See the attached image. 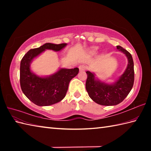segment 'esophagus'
Segmentation results:
<instances>
[{"label":"esophagus","instance_id":"esophagus-1","mask_svg":"<svg viewBox=\"0 0 151 151\" xmlns=\"http://www.w3.org/2000/svg\"><path fill=\"white\" fill-rule=\"evenodd\" d=\"M79 69L81 71H84V70L86 69V67L84 65H81L79 66Z\"/></svg>","mask_w":151,"mask_h":151}]
</instances>
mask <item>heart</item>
<instances>
[{"instance_id": "heart-1", "label": "heart", "mask_w": 151, "mask_h": 151, "mask_svg": "<svg viewBox=\"0 0 151 151\" xmlns=\"http://www.w3.org/2000/svg\"><path fill=\"white\" fill-rule=\"evenodd\" d=\"M97 47H92L91 49V52H93V53H94V52H96V51H97Z\"/></svg>"}]
</instances>
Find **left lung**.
Instances as JSON below:
<instances>
[{
	"label": "left lung",
	"mask_w": 151,
	"mask_h": 151,
	"mask_svg": "<svg viewBox=\"0 0 151 151\" xmlns=\"http://www.w3.org/2000/svg\"><path fill=\"white\" fill-rule=\"evenodd\" d=\"M117 49L125 54L128 65L124 72L113 84H108L95 77V74L86 71L88 75L86 88L93 101L102 106H114L121 103L129 95L134 81V62L130 53L121 46Z\"/></svg>",
	"instance_id": "8db88e82"
}]
</instances>
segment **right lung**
<instances>
[{"label": "right lung", "instance_id": "right-lung-1", "mask_svg": "<svg viewBox=\"0 0 151 151\" xmlns=\"http://www.w3.org/2000/svg\"><path fill=\"white\" fill-rule=\"evenodd\" d=\"M67 43H47L36 49H30L22 58L20 65V84L23 93L30 101L40 106L59 102L65 97L69 84L78 75L79 69H60L49 76H40L30 69L33 60L45 50L60 51Z\"/></svg>", "mask_w": 151, "mask_h": 151}]
</instances>
